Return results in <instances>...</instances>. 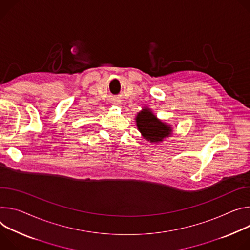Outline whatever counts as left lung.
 <instances>
[{
  "label": "left lung",
  "instance_id": "1",
  "mask_svg": "<svg viewBox=\"0 0 250 250\" xmlns=\"http://www.w3.org/2000/svg\"><path fill=\"white\" fill-rule=\"evenodd\" d=\"M136 123L142 136L151 143L161 142L166 137H169L172 134L171 126L158 119L147 107L143 108L142 111L137 114Z\"/></svg>",
  "mask_w": 250,
  "mask_h": 250
}]
</instances>
